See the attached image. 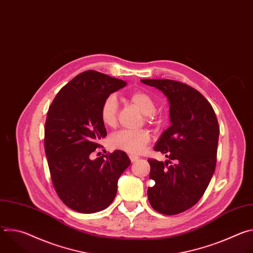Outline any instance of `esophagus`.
<instances>
[{
    "label": "esophagus",
    "mask_w": 253,
    "mask_h": 253,
    "mask_svg": "<svg viewBox=\"0 0 253 253\" xmlns=\"http://www.w3.org/2000/svg\"><path fill=\"white\" fill-rule=\"evenodd\" d=\"M129 158H130L131 162H135V161H137V160L139 159V157H137V156H134V155H130V156H129Z\"/></svg>",
    "instance_id": "34e87169"
}]
</instances>
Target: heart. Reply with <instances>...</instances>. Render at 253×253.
Instances as JSON below:
<instances>
[{"instance_id": "obj_1", "label": "heart", "mask_w": 253, "mask_h": 253, "mask_svg": "<svg viewBox=\"0 0 253 253\" xmlns=\"http://www.w3.org/2000/svg\"><path fill=\"white\" fill-rule=\"evenodd\" d=\"M129 101L145 115L150 124L156 123V103L146 92L135 91L129 95ZM100 117L107 127H115L118 117V102L115 95L107 96L100 107ZM150 142V134L147 130L130 131L121 130L112 134L109 138V145L113 149L125 151L129 154H140Z\"/></svg>"}]
</instances>
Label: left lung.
<instances>
[{
    "mask_svg": "<svg viewBox=\"0 0 253 253\" xmlns=\"http://www.w3.org/2000/svg\"><path fill=\"white\" fill-rule=\"evenodd\" d=\"M169 100L171 126L154 147L168 161L148 159V199L157 212L175 215L195 205L215 171L219 126L211 104L196 89L169 79H142ZM174 164H172V162Z\"/></svg>",
    "mask_w": 253,
    "mask_h": 253,
    "instance_id": "left-lung-1",
    "label": "left lung"
}]
</instances>
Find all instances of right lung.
I'll use <instances>...</instances> for the list:
<instances>
[{
  "label": "right lung",
  "mask_w": 253,
  "mask_h": 253,
  "mask_svg": "<svg viewBox=\"0 0 253 253\" xmlns=\"http://www.w3.org/2000/svg\"><path fill=\"white\" fill-rule=\"evenodd\" d=\"M126 82L88 70L66 84L49 107L45 123V152L53 186L60 199L80 213L109 206L118 179L131 164L121 150L94 160L91 154L107 135L100 117L104 99Z\"/></svg>",
  "instance_id": "1"
}]
</instances>
